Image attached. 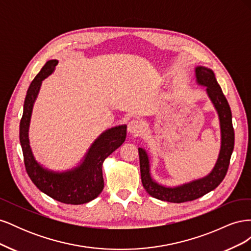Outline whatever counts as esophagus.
Here are the masks:
<instances>
[{
  "mask_svg": "<svg viewBox=\"0 0 251 251\" xmlns=\"http://www.w3.org/2000/svg\"><path fill=\"white\" fill-rule=\"evenodd\" d=\"M143 128V124L139 119H132L130 123L127 124V132L131 134L138 135Z\"/></svg>",
  "mask_w": 251,
  "mask_h": 251,
  "instance_id": "esophagus-1",
  "label": "esophagus"
}]
</instances>
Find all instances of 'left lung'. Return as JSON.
I'll list each match as a JSON object with an SVG mask.
<instances>
[{"instance_id": "obj_1", "label": "left lung", "mask_w": 251, "mask_h": 251, "mask_svg": "<svg viewBox=\"0 0 251 251\" xmlns=\"http://www.w3.org/2000/svg\"><path fill=\"white\" fill-rule=\"evenodd\" d=\"M196 78L199 85L206 87V92L218 112L221 128V150L215 168L206 177L189 182L177 187H166L158 184L151 177L150 160L147 151L138 149L140 160L141 182L144 189L156 199L173 203L193 201L215 189L226 176L234 147V131L230 107L224 96L215 74L208 68L197 67Z\"/></svg>"}]
</instances>
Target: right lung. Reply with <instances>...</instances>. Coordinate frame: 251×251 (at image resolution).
<instances>
[{"label":"right lung","instance_id":"obj_1","mask_svg":"<svg viewBox=\"0 0 251 251\" xmlns=\"http://www.w3.org/2000/svg\"><path fill=\"white\" fill-rule=\"evenodd\" d=\"M57 64L56 59L48 60L30 83L20 123V141L26 172L35 186L58 202L78 205L92 201L102 192V163L125 142L126 126H118L103 132L91 146L83 161L71 171L56 173L44 169L37 163L29 146L30 118L42 81L54 71Z\"/></svg>","mask_w":251,"mask_h":251}]
</instances>
